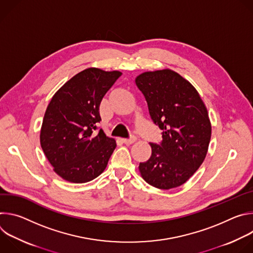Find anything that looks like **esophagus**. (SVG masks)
<instances>
[{"mask_svg":"<svg viewBox=\"0 0 253 253\" xmlns=\"http://www.w3.org/2000/svg\"><path fill=\"white\" fill-rule=\"evenodd\" d=\"M122 141H123L124 144H126V145H131V144H133V143L136 141V137L132 136V137L129 138V139H122Z\"/></svg>","mask_w":253,"mask_h":253,"instance_id":"obj_1","label":"esophagus"}]
</instances>
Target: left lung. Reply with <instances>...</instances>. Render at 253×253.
Returning a JSON list of instances; mask_svg holds the SVG:
<instances>
[{
    "instance_id": "left-lung-1",
    "label": "left lung",
    "mask_w": 253,
    "mask_h": 253,
    "mask_svg": "<svg viewBox=\"0 0 253 253\" xmlns=\"http://www.w3.org/2000/svg\"><path fill=\"white\" fill-rule=\"evenodd\" d=\"M135 83L151 119L163 131L160 145L150 143L152 154L139 164L140 174L159 189L181 186L207 154L211 123L206 107L193 85L170 69L144 72Z\"/></svg>"
}]
</instances>
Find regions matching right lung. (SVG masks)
Instances as JSON below:
<instances>
[{"mask_svg": "<svg viewBox=\"0 0 253 253\" xmlns=\"http://www.w3.org/2000/svg\"><path fill=\"white\" fill-rule=\"evenodd\" d=\"M119 71L88 68L67 81L52 97L42 123L41 147L66 181L86 183L106 168L116 141L102 129L100 103L117 79Z\"/></svg>", "mask_w": 253, "mask_h": 253, "instance_id": "add662e5", "label": "right lung"}]
</instances>
